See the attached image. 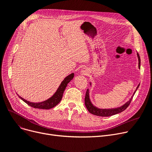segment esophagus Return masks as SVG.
I'll return each mask as SVG.
<instances>
[{"label":"esophagus","instance_id":"obj_1","mask_svg":"<svg viewBox=\"0 0 152 152\" xmlns=\"http://www.w3.org/2000/svg\"><path fill=\"white\" fill-rule=\"evenodd\" d=\"M88 72H89V70L87 68H83L81 69V71H80V73L81 75H84L86 76L88 75Z\"/></svg>","mask_w":152,"mask_h":152}]
</instances>
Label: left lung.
<instances>
[{"label": "left lung", "instance_id": "left-lung-1", "mask_svg": "<svg viewBox=\"0 0 152 152\" xmlns=\"http://www.w3.org/2000/svg\"><path fill=\"white\" fill-rule=\"evenodd\" d=\"M137 56H138V68L140 69V58L139 55L137 53ZM90 85H91V83H90ZM140 84L138 85V86L136 88V90L135 91V92H134L133 95L132 96L131 98L129 99V101H127L126 103L124 104L121 107H118L117 108H113V109H99L97 107H96L94 105H93V104H92L90 98H89V89H87L86 93V96H85V99H84V102H85V105L87 109L88 110V111L90 113H91L92 114H94L95 115H97V116H101V117H109V116H111L113 115L118 113H122V111L125 110L126 109L128 106L129 105V104L131 102V101L132 100V98L135 93V92L137 91L138 88L139 87Z\"/></svg>", "mask_w": 152, "mask_h": 152}]
</instances>
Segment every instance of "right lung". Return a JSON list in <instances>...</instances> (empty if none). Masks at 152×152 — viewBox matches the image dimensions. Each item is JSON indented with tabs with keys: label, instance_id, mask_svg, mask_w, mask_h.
<instances>
[{
	"label": "right lung",
	"instance_id": "obj_1",
	"mask_svg": "<svg viewBox=\"0 0 152 152\" xmlns=\"http://www.w3.org/2000/svg\"><path fill=\"white\" fill-rule=\"evenodd\" d=\"M74 73H71L68 76L66 77L64 80L61 82V84L60 85V86L58 87V89L56 90L55 93L50 98L48 99L47 100H46L43 102H31L30 101H28L27 100L24 99L23 98L18 96V97L24 101L25 103H27L30 106L34 107V108H37V109H50L53 107H55L56 105L60 102L61 100L63 92L66 88L68 84L71 81L72 79L74 77Z\"/></svg>",
	"mask_w": 152,
	"mask_h": 152
}]
</instances>
